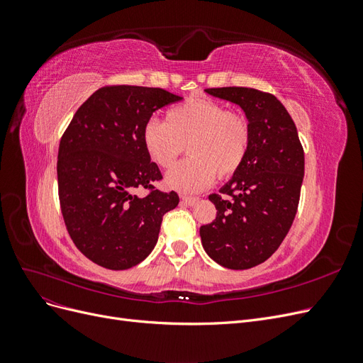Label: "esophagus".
I'll use <instances>...</instances> for the list:
<instances>
[{
  "instance_id": "1",
  "label": "esophagus",
  "mask_w": 363,
  "mask_h": 363,
  "mask_svg": "<svg viewBox=\"0 0 363 363\" xmlns=\"http://www.w3.org/2000/svg\"><path fill=\"white\" fill-rule=\"evenodd\" d=\"M196 201H199L196 196H182V203L186 206H194Z\"/></svg>"
}]
</instances>
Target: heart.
<instances>
[{"label": "heart", "mask_w": 363, "mask_h": 363, "mask_svg": "<svg viewBox=\"0 0 363 363\" xmlns=\"http://www.w3.org/2000/svg\"><path fill=\"white\" fill-rule=\"evenodd\" d=\"M142 144L159 168H171L188 144L189 156L164 177L169 189L182 194L204 191L216 177H230L242 167L250 144L248 119L228 112L211 98H189L171 107L167 123L150 119L142 130Z\"/></svg>", "instance_id": "obj_1"}]
</instances>
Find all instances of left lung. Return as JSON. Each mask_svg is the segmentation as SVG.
<instances>
[{"mask_svg": "<svg viewBox=\"0 0 363 363\" xmlns=\"http://www.w3.org/2000/svg\"><path fill=\"white\" fill-rule=\"evenodd\" d=\"M206 94L238 104L251 127L247 159L219 192L208 195L215 221L200 227L208 257L228 269L269 259L294 223L304 177V152L291 115L276 96L251 87Z\"/></svg>", "mask_w": 363, "mask_h": 363, "instance_id": "8db88e82", "label": "left lung"}]
</instances>
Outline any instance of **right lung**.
<instances>
[{"mask_svg":"<svg viewBox=\"0 0 363 363\" xmlns=\"http://www.w3.org/2000/svg\"><path fill=\"white\" fill-rule=\"evenodd\" d=\"M160 87L108 86L94 92L65 131L57 159L59 200L75 247L107 269H128L144 260L159 239L163 215L179 195L153 191L162 174L142 144L152 112L180 101Z\"/></svg>","mask_w":363,"mask_h":363,"instance_id":"1","label":"right lung"}]
</instances>
